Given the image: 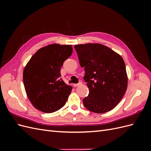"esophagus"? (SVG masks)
I'll return each mask as SVG.
<instances>
[{"instance_id":"1","label":"esophagus","mask_w":151,"mask_h":151,"mask_svg":"<svg viewBox=\"0 0 151 151\" xmlns=\"http://www.w3.org/2000/svg\"><path fill=\"white\" fill-rule=\"evenodd\" d=\"M81 84H82V83H81V82H79V83L74 84V87H77V86H80V85H81Z\"/></svg>"}]
</instances>
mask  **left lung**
Masks as SVG:
<instances>
[{"label":"left lung","mask_w":151,"mask_h":151,"mask_svg":"<svg viewBox=\"0 0 151 151\" xmlns=\"http://www.w3.org/2000/svg\"><path fill=\"white\" fill-rule=\"evenodd\" d=\"M84 79L89 89L83 104L88 110L103 113L111 110L124 96L128 77L123 59L115 52L99 43L74 46Z\"/></svg>","instance_id":"left-lung-1"}]
</instances>
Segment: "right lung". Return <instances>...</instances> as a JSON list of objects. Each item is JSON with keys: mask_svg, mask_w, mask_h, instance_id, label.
<instances>
[{"mask_svg": "<svg viewBox=\"0 0 151 151\" xmlns=\"http://www.w3.org/2000/svg\"><path fill=\"white\" fill-rule=\"evenodd\" d=\"M72 51L71 45H49L39 49L26 64L24 86L36 109L50 113L65 104L72 88L60 78V68Z\"/></svg>", "mask_w": 151, "mask_h": 151, "instance_id": "add662e5", "label": "right lung"}]
</instances>
